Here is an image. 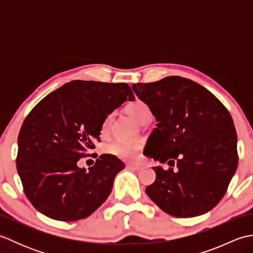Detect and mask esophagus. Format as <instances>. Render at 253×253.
<instances>
[{
    "instance_id": "obj_1",
    "label": "esophagus",
    "mask_w": 253,
    "mask_h": 253,
    "mask_svg": "<svg viewBox=\"0 0 253 253\" xmlns=\"http://www.w3.org/2000/svg\"><path fill=\"white\" fill-rule=\"evenodd\" d=\"M127 168L132 169V170H139V169H141L140 165H138V164H128Z\"/></svg>"
}]
</instances>
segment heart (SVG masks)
Here are the masks:
<instances>
[{
  "mask_svg": "<svg viewBox=\"0 0 253 253\" xmlns=\"http://www.w3.org/2000/svg\"><path fill=\"white\" fill-rule=\"evenodd\" d=\"M127 112L129 113V114L135 118L136 122L140 124V125L147 124L150 118H151V110H150L148 104H146L142 101H136L133 102V103L128 105ZM113 116H114V114L111 113V114L106 115V117L104 118L103 124H102V128H101L102 133H105L107 132V130H109L111 123L113 121ZM139 150H140V146H139L138 143H130V142H126L122 140L113 141L106 147L107 152L126 161L135 160L137 158Z\"/></svg>",
  "mask_w": 253,
  "mask_h": 253,
  "instance_id": "heart-1",
  "label": "heart"
}]
</instances>
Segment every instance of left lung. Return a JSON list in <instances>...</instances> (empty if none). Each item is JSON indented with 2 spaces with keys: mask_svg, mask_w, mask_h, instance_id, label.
Here are the masks:
<instances>
[{
  "mask_svg": "<svg viewBox=\"0 0 253 253\" xmlns=\"http://www.w3.org/2000/svg\"><path fill=\"white\" fill-rule=\"evenodd\" d=\"M131 88L158 122L143 154L169 166L177 161L176 170L152 168L157 179L147 187L148 197L176 217L211 211L238 165L237 133L229 112L208 89L179 76Z\"/></svg>",
  "mask_w": 253,
  "mask_h": 253,
  "instance_id": "1",
  "label": "left lung"
}]
</instances>
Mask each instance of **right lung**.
I'll return each mask as SVG.
<instances>
[{
	"label": "right lung",
	"mask_w": 253,
	"mask_h": 253,
	"mask_svg": "<svg viewBox=\"0 0 253 253\" xmlns=\"http://www.w3.org/2000/svg\"><path fill=\"white\" fill-rule=\"evenodd\" d=\"M133 101L127 84L73 82L47 94L26 117L16 160L28 200L45 216L74 222L91 215L110 196L125 164L102 154L88 169L78 161L100 140L106 115Z\"/></svg>",
	"instance_id": "right-lung-1"
}]
</instances>
